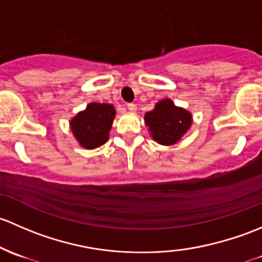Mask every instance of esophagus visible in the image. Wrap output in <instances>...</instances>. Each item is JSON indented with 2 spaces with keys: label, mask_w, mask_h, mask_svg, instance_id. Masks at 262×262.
<instances>
[{
  "label": "esophagus",
  "mask_w": 262,
  "mask_h": 262,
  "mask_svg": "<svg viewBox=\"0 0 262 262\" xmlns=\"http://www.w3.org/2000/svg\"><path fill=\"white\" fill-rule=\"evenodd\" d=\"M127 110L130 112H136V110H137V106L135 103H128L127 104Z\"/></svg>",
  "instance_id": "1"
}]
</instances>
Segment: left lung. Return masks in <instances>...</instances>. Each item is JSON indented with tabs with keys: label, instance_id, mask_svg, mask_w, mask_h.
<instances>
[{
	"label": "left lung",
	"instance_id": "obj_1",
	"mask_svg": "<svg viewBox=\"0 0 262 262\" xmlns=\"http://www.w3.org/2000/svg\"><path fill=\"white\" fill-rule=\"evenodd\" d=\"M150 135L160 145H174L190 128L191 113L177 107L171 99H161L145 115Z\"/></svg>",
	"mask_w": 262,
	"mask_h": 262
}]
</instances>
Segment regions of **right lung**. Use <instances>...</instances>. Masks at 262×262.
Returning a JSON list of instances; mask_svg holds the SVG:
<instances>
[{"label": "right lung", "instance_id": "1", "mask_svg": "<svg viewBox=\"0 0 262 262\" xmlns=\"http://www.w3.org/2000/svg\"><path fill=\"white\" fill-rule=\"evenodd\" d=\"M115 116L116 111L112 104L92 102L84 111H80L72 118L73 135L82 147L96 149L108 140Z\"/></svg>", "mask_w": 262, "mask_h": 262}]
</instances>
